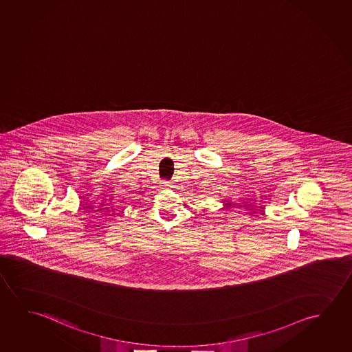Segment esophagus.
<instances>
[{"mask_svg": "<svg viewBox=\"0 0 352 352\" xmlns=\"http://www.w3.org/2000/svg\"><path fill=\"white\" fill-rule=\"evenodd\" d=\"M162 186L164 187H166V188H168V187H171V184L170 182H168V181H164V182H162Z\"/></svg>", "mask_w": 352, "mask_h": 352, "instance_id": "obj_1", "label": "esophagus"}]
</instances>
